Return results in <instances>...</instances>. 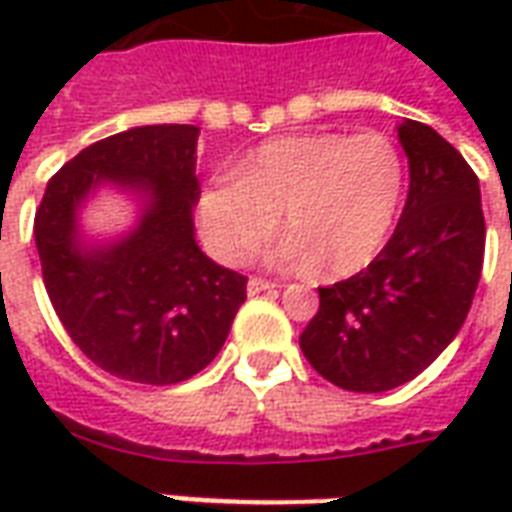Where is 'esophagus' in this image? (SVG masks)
I'll return each mask as SVG.
<instances>
[{
  "label": "esophagus",
  "mask_w": 512,
  "mask_h": 512,
  "mask_svg": "<svg viewBox=\"0 0 512 512\" xmlns=\"http://www.w3.org/2000/svg\"><path fill=\"white\" fill-rule=\"evenodd\" d=\"M277 282H271V279H260L252 277L246 282V290H249V296H257V293H263V290H277Z\"/></svg>",
  "instance_id": "34e87169"
}]
</instances>
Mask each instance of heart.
<instances>
[{"mask_svg": "<svg viewBox=\"0 0 512 512\" xmlns=\"http://www.w3.org/2000/svg\"><path fill=\"white\" fill-rule=\"evenodd\" d=\"M406 161L386 134H290L268 139L208 180L197 197V224L208 252L244 263L282 216L290 235L279 252L315 260L345 277L370 266L397 222Z\"/></svg>", "mask_w": 512, "mask_h": 512, "instance_id": "b5f03b06", "label": "heart"}]
</instances>
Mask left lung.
<instances>
[{
	"label": "left lung",
	"mask_w": 512,
	"mask_h": 512,
	"mask_svg": "<svg viewBox=\"0 0 512 512\" xmlns=\"http://www.w3.org/2000/svg\"><path fill=\"white\" fill-rule=\"evenodd\" d=\"M408 197L395 233L351 279L318 288L299 345L326 381L386 392L417 378L455 340L485 252L480 183L466 158L425 123L403 120Z\"/></svg>",
	"instance_id": "obj_1"
}]
</instances>
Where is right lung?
Returning <instances> with one entry per match:
<instances>
[{
  "label": "right lung",
  "mask_w": 512,
  "mask_h": 512,
  "mask_svg": "<svg viewBox=\"0 0 512 512\" xmlns=\"http://www.w3.org/2000/svg\"><path fill=\"white\" fill-rule=\"evenodd\" d=\"M197 126H139L84 147L49 180L35 213L43 282L90 362L134 384L169 386L213 362L246 301V277L194 241ZM115 182L143 202L137 227L87 245L83 200Z\"/></svg>",
  "instance_id": "1"
}]
</instances>
